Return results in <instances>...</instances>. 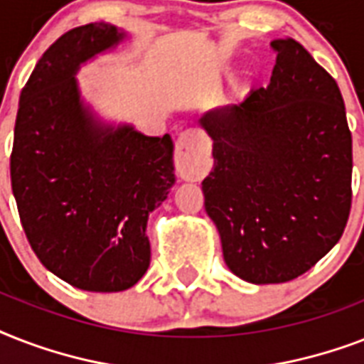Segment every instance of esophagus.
<instances>
[{
  "label": "esophagus",
  "mask_w": 364,
  "mask_h": 364,
  "mask_svg": "<svg viewBox=\"0 0 364 364\" xmlns=\"http://www.w3.org/2000/svg\"><path fill=\"white\" fill-rule=\"evenodd\" d=\"M198 132L185 130L176 143V170L183 181H200L205 173V156L196 145Z\"/></svg>",
  "instance_id": "1"
}]
</instances>
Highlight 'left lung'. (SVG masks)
Masks as SVG:
<instances>
[{"mask_svg":"<svg viewBox=\"0 0 364 364\" xmlns=\"http://www.w3.org/2000/svg\"><path fill=\"white\" fill-rule=\"evenodd\" d=\"M270 85L205 111V211L232 274L291 282L338 243L351 208V132L333 77L293 37L274 39Z\"/></svg>","mask_w":364,"mask_h":364,"instance_id":"obj_1","label":"left lung"}]
</instances>
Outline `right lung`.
I'll return each mask as SVG.
<instances>
[{"label":"right lung","instance_id":"add662e5","mask_svg":"<svg viewBox=\"0 0 364 364\" xmlns=\"http://www.w3.org/2000/svg\"><path fill=\"white\" fill-rule=\"evenodd\" d=\"M126 37L92 22L56 39L22 88L14 124L11 185L28 242L48 272L92 293L141 279L149 213L176 183L170 134L105 122L79 88L81 65Z\"/></svg>","mask_w":364,"mask_h":364}]
</instances>
